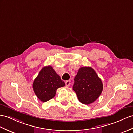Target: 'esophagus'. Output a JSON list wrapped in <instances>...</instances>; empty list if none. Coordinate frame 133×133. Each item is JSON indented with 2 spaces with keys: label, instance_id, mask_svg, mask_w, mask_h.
<instances>
[{
  "label": "esophagus",
  "instance_id": "obj_1",
  "mask_svg": "<svg viewBox=\"0 0 133 133\" xmlns=\"http://www.w3.org/2000/svg\"><path fill=\"white\" fill-rule=\"evenodd\" d=\"M70 81H69V80L66 81H65V86H67V87H68V86H70Z\"/></svg>",
  "mask_w": 133,
  "mask_h": 133
}]
</instances>
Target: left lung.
I'll return each instance as SVG.
<instances>
[{
	"label": "left lung",
	"instance_id": "8db88e82",
	"mask_svg": "<svg viewBox=\"0 0 133 133\" xmlns=\"http://www.w3.org/2000/svg\"><path fill=\"white\" fill-rule=\"evenodd\" d=\"M103 88L101 79L91 67L80 68L74 78L73 90L81 103L88 105L94 102L101 94Z\"/></svg>",
	"mask_w": 133,
	"mask_h": 133
}]
</instances>
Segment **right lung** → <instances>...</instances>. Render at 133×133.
<instances>
[{
    "mask_svg": "<svg viewBox=\"0 0 133 133\" xmlns=\"http://www.w3.org/2000/svg\"><path fill=\"white\" fill-rule=\"evenodd\" d=\"M65 86L60 77L52 66H44L34 79L33 88L35 95L41 101L47 102L55 96L58 88Z\"/></svg>",
    "mask_w": 133,
    "mask_h": 133,
    "instance_id": "add662e5",
    "label": "right lung"
}]
</instances>
